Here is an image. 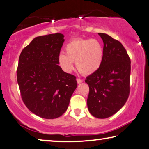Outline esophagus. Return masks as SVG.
<instances>
[{"label": "esophagus", "mask_w": 149, "mask_h": 149, "mask_svg": "<svg viewBox=\"0 0 149 149\" xmlns=\"http://www.w3.org/2000/svg\"><path fill=\"white\" fill-rule=\"evenodd\" d=\"M77 82H78V84H81V83L83 82V80L80 78H78L77 79Z\"/></svg>", "instance_id": "1"}]
</instances>
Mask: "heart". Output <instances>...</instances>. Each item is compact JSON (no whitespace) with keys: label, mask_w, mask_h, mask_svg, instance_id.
Segmentation results:
<instances>
[{"label":"heart","mask_w":149,"mask_h":149,"mask_svg":"<svg viewBox=\"0 0 149 149\" xmlns=\"http://www.w3.org/2000/svg\"><path fill=\"white\" fill-rule=\"evenodd\" d=\"M65 53L58 55V63L66 72L73 70V62H76L79 71L91 74L100 68L104 58L102 45L94 39H74L65 46Z\"/></svg>","instance_id":"heart-1"}]
</instances>
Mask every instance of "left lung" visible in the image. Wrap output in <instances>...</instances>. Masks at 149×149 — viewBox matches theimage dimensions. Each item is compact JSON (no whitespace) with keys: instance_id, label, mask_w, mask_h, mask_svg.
<instances>
[{"instance_id":"8db88e82","label":"left lung","mask_w":149,"mask_h":149,"mask_svg":"<svg viewBox=\"0 0 149 149\" xmlns=\"http://www.w3.org/2000/svg\"><path fill=\"white\" fill-rule=\"evenodd\" d=\"M104 58L97 70L86 77L89 86L87 106L95 117L106 118L125 104L130 91L131 61L122 43L105 33Z\"/></svg>"}]
</instances>
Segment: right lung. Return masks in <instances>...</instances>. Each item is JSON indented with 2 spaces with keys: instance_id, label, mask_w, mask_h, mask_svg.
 <instances>
[{
  "instance_id": "add662e5",
  "label": "right lung",
  "mask_w": 149,
  "mask_h": 149,
  "mask_svg": "<svg viewBox=\"0 0 149 149\" xmlns=\"http://www.w3.org/2000/svg\"><path fill=\"white\" fill-rule=\"evenodd\" d=\"M61 33L35 37L19 57L17 80L26 106L39 117L53 119L66 112L77 87L76 76L59 66Z\"/></svg>"
}]
</instances>
